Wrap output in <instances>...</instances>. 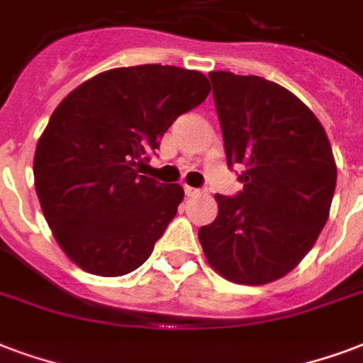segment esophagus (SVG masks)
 Here are the masks:
<instances>
[{
    "instance_id": "obj_1",
    "label": "esophagus",
    "mask_w": 363,
    "mask_h": 363,
    "mask_svg": "<svg viewBox=\"0 0 363 363\" xmlns=\"http://www.w3.org/2000/svg\"><path fill=\"white\" fill-rule=\"evenodd\" d=\"M185 195L187 197H195V195H201V189H197V187H189V185H185Z\"/></svg>"
}]
</instances>
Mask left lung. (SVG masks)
<instances>
[{"instance_id": "1", "label": "left lung", "mask_w": 363, "mask_h": 363, "mask_svg": "<svg viewBox=\"0 0 363 363\" xmlns=\"http://www.w3.org/2000/svg\"><path fill=\"white\" fill-rule=\"evenodd\" d=\"M208 78L243 191L216 195L218 216L199 241L222 277L264 285L295 268L323 230L337 185L333 151L320 120L279 84L223 70Z\"/></svg>"}]
</instances>
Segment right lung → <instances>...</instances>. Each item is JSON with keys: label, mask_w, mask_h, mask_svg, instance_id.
Wrapping results in <instances>:
<instances>
[{"label": "right lung", "mask_w": 363, "mask_h": 363, "mask_svg": "<svg viewBox=\"0 0 363 363\" xmlns=\"http://www.w3.org/2000/svg\"><path fill=\"white\" fill-rule=\"evenodd\" d=\"M208 94L197 70L140 65L101 72L61 101L38 141L34 184L76 266L116 277L151 256L184 189L140 172L174 120Z\"/></svg>", "instance_id": "right-lung-1"}]
</instances>
